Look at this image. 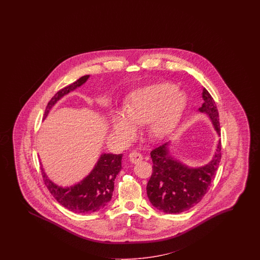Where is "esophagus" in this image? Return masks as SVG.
Segmentation results:
<instances>
[{
    "instance_id": "esophagus-1",
    "label": "esophagus",
    "mask_w": 260,
    "mask_h": 260,
    "mask_svg": "<svg viewBox=\"0 0 260 260\" xmlns=\"http://www.w3.org/2000/svg\"><path fill=\"white\" fill-rule=\"evenodd\" d=\"M128 157H129L131 162H133L134 164H136V163H138V162L142 161V159H143V155H142L140 152H138V151H136V150H134V151H132V152L129 153Z\"/></svg>"
}]
</instances>
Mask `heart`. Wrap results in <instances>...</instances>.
I'll list each match as a JSON object with an SVG mask.
<instances>
[{
    "label": "heart",
    "mask_w": 260,
    "mask_h": 260,
    "mask_svg": "<svg viewBox=\"0 0 260 260\" xmlns=\"http://www.w3.org/2000/svg\"><path fill=\"white\" fill-rule=\"evenodd\" d=\"M186 98L170 83H157L134 90L125 105V114H111V128L121 141H129L135 126L148 124L150 135L163 138L170 134L181 116Z\"/></svg>",
    "instance_id": "1"
}]
</instances>
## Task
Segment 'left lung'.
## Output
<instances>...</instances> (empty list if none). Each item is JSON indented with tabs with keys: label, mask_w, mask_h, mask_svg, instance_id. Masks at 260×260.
Returning a JSON list of instances; mask_svg holds the SVG:
<instances>
[{
	"label": "left lung",
	"mask_w": 260,
	"mask_h": 260,
	"mask_svg": "<svg viewBox=\"0 0 260 260\" xmlns=\"http://www.w3.org/2000/svg\"><path fill=\"white\" fill-rule=\"evenodd\" d=\"M203 99L204 103L199 110L210 116L220 135L218 110L206 88L203 89ZM150 156L153 165L147 185L150 203L164 213H183L199 203L210 189L220 162L221 141L213 160L208 165L197 169H189L170 156L168 144L153 149Z\"/></svg>",
	"instance_id": "8db88e82"
}]
</instances>
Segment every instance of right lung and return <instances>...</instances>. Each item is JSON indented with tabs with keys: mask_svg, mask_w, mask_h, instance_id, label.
Listing matches in <instances>:
<instances>
[{
	"mask_svg": "<svg viewBox=\"0 0 260 260\" xmlns=\"http://www.w3.org/2000/svg\"><path fill=\"white\" fill-rule=\"evenodd\" d=\"M88 77L89 75L82 76L74 83L60 89L47 103L44 119L61 97L82 86ZM121 160L122 154L104 153L90 174L71 188L63 189L57 186L47 178L42 169L43 180L50 193L66 209L73 213H94L109 204L114 189V179L121 171Z\"/></svg>",
	"mask_w": 260,
	"mask_h": 260,
	"instance_id": "right-lung-1",
	"label": "right lung"
}]
</instances>
